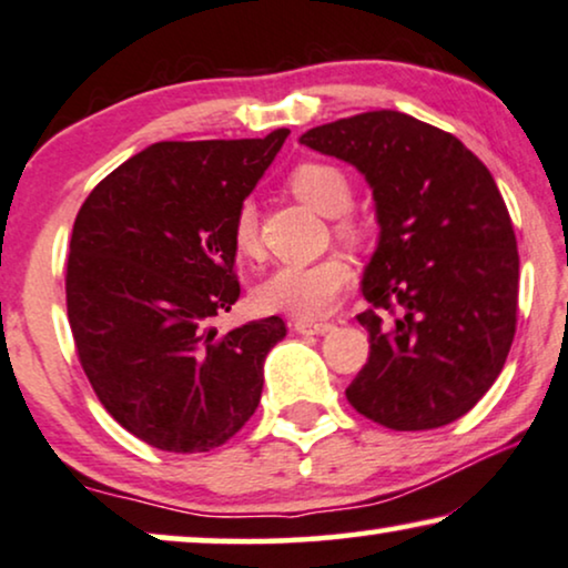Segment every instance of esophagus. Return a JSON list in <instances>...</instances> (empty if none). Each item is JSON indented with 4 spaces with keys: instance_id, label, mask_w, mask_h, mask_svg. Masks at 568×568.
<instances>
[{
    "instance_id": "1",
    "label": "esophagus",
    "mask_w": 568,
    "mask_h": 568,
    "mask_svg": "<svg viewBox=\"0 0 568 568\" xmlns=\"http://www.w3.org/2000/svg\"><path fill=\"white\" fill-rule=\"evenodd\" d=\"M293 329L298 335H324V332L332 329L329 322H312V320H296L293 322Z\"/></svg>"
}]
</instances>
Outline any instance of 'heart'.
I'll return each instance as SVG.
<instances>
[{"label":"heart","instance_id":"b5f03b06","mask_svg":"<svg viewBox=\"0 0 568 568\" xmlns=\"http://www.w3.org/2000/svg\"><path fill=\"white\" fill-rule=\"evenodd\" d=\"M291 189L301 202L327 217L343 215L353 202L351 179L332 163H301L291 173ZM337 229L345 236L358 231L351 221H343ZM233 244L244 256L260 252L256 207L252 202L239 207L236 221H233ZM347 283H351V267L339 256H327L312 264H283L262 280L256 288V304L267 312L291 314L298 320H322L337 306L339 293Z\"/></svg>","mask_w":568,"mask_h":568}]
</instances>
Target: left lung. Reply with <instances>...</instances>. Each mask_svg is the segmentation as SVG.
<instances>
[{"instance_id":"obj_1","label":"left lung","mask_w":568,"mask_h":568,"mask_svg":"<svg viewBox=\"0 0 568 568\" xmlns=\"http://www.w3.org/2000/svg\"><path fill=\"white\" fill-rule=\"evenodd\" d=\"M372 186L379 241L358 314L368 363L347 403L392 430L463 418L501 374L517 327L519 254L490 171L455 134L368 111L301 134ZM396 316L384 325L378 308Z\"/></svg>"}]
</instances>
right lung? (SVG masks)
<instances>
[{
    "label": "right lung",
    "mask_w": 568,
    "mask_h": 568,
    "mask_svg": "<svg viewBox=\"0 0 568 568\" xmlns=\"http://www.w3.org/2000/svg\"><path fill=\"white\" fill-rule=\"evenodd\" d=\"M291 130L262 140L155 142L80 207L67 316L111 418L150 447L210 452L252 418L280 316L221 335L241 285L233 221Z\"/></svg>",
    "instance_id": "1"
}]
</instances>
